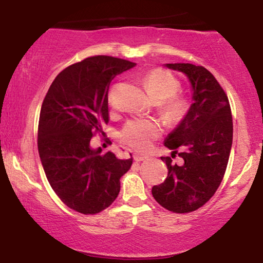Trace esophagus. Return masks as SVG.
Returning a JSON list of instances; mask_svg holds the SVG:
<instances>
[{
	"instance_id": "34e87169",
	"label": "esophagus",
	"mask_w": 263,
	"mask_h": 263,
	"mask_svg": "<svg viewBox=\"0 0 263 263\" xmlns=\"http://www.w3.org/2000/svg\"><path fill=\"white\" fill-rule=\"evenodd\" d=\"M146 159H147L146 156H140V154H134V160L138 161V163H140V161L146 160Z\"/></svg>"
}]
</instances>
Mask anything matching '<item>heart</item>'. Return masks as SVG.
<instances>
[{"label": "heart", "mask_w": 263, "mask_h": 263, "mask_svg": "<svg viewBox=\"0 0 263 263\" xmlns=\"http://www.w3.org/2000/svg\"><path fill=\"white\" fill-rule=\"evenodd\" d=\"M143 85L146 91L158 103L164 102V110L168 117L179 120L188 110V102L185 98L175 96L179 88V81L167 70L152 69L143 77ZM161 134V127L154 120L129 121L121 133V140L136 151L148 149L151 143Z\"/></svg>", "instance_id": "1"}]
</instances>
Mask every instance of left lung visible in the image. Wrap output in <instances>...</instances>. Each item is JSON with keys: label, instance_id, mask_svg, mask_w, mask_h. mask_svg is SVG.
<instances>
[{"label": "left lung", "instance_id": "obj_1", "mask_svg": "<svg viewBox=\"0 0 263 263\" xmlns=\"http://www.w3.org/2000/svg\"><path fill=\"white\" fill-rule=\"evenodd\" d=\"M188 79L192 104L164 145L174 158L177 149L181 165L161 157L168 174L154 185L152 195L160 206L175 213H188L203 206L220 185L232 146V116L228 96L211 71L192 63H166Z\"/></svg>", "mask_w": 263, "mask_h": 263}]
</instances>
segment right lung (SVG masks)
I'll return each mask as SVG.
<instances>
[{
    "mask_svg": "<svg viewBox=\"0 0 263 263\" xmlns=\"http://www.w3.org/2000/svg\"><path fill=\"white\" fill-rule=\"evenodd\" d=\"M135 66L111 56L88 57L55 78L41 109L38 152L46 178L64 204L82 214L105 210L120 193L133 158L92 148L93 133L109 122L107 92L117 74Z\"/></svg>",
    "mask_w": 263,
    "mask_h": 263,
    "instance_id": "1",
    "label": "right lung"
}]
</instances>
